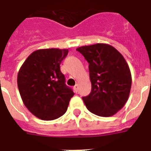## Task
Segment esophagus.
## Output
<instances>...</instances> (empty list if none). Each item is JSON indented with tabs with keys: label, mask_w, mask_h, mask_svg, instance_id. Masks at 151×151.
Masks as SVG:
<instances>
[{
	"label": "esophagus",
	"mask_w": 151,
	"mask_h": 151,
	"mask_svg": "<svg viewBox=\"0 0 151 151\" xmlns=\"http://www.w3.org/2000/svg\"><path fill=\"white\" fill-rule=\"evenodd\" d=\"M73 89H74V91L76 93L78 92V84H76V85L73 87Z\"/></svg>",
	"instance_id": "esophagus-1"
}]
</instances>
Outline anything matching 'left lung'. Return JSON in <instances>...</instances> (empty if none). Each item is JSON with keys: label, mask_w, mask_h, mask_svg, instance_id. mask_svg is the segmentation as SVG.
Wrapping results in <instances>:
<instances>
[{"label": "left lung", "mask_w": 151, "mask_h": 151, "mask_svg": "<svg viewBox=\"0 0 151 151\" xmlns=\"http://www.w3.org/2000/svg\"><path fill=\"white\" fill-rule=\"evenodd\" d=\"M76 50L89 63L91 92L83 97L87 109L100 117H111L129 99L132 85L129 67L118 51L111 45L97 43Z\"/></svg>", "instance_id": "1"}]
</instances>
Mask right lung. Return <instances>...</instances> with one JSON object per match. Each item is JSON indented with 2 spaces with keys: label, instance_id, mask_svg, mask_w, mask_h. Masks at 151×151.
I'll return each mask as SVG.
<instances>
[{
  "label": "right lung",
  "instance_id": "add662e5",
  "mask_svg": "<svg viewBox=\"0 0 151 151\" xmlns=\"http://www.w3.org/2000/svg\"><path fill=\"white\" fill-rule=\"evenodd\" d=\"M67 54L68 49H38L19 69L17 84L23 103L41 120L52 121L64 114L74 95L60 68Z\"/></svg>",
  "mask_w": 151,
  "mask_h": 151
}]
</instances>
